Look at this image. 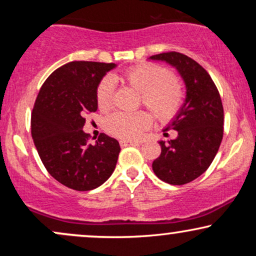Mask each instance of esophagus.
I'll return each mask as SVG.
<instances>
[{
	"label": "esophagus",
	"mask_w": 256,
	"mask_h": 256,
	"mask_svg": "<svg viewBox=\"0 0 256 256\" xmlns=\"http://www.w3.org/2000/svg\"><path fill=\"white\" fill-rule=\"evenodd\" d=\"M137 144H140V142H138V140H120V146H137Z\"/></svg>",
	"instance_id": "esophagus-1"
}]
</instances>
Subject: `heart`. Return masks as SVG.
I'll list each match as a JSON object with an SVG mask.
<instances>
[{
    "label": "heart",
    "instance_id": "1",
    "mask_svg": "<svg viewBox=\"0 0 256 256\" xmlns=\"http://www.w3.org/2000/svg\"><path fill=\"white\" fill-rule=\"evenodd\" d=\"M112 80L128 85L140 92L143 104L161 122L172 119L183 104L180 83L158 64H138L122 74L113 76ZM112 80L110 78L104 79L96 91V102L101 110H108L112 106ZM150 122V116L146 112H119L107 119V130L119 138L134 140L140 137Z\"/></svg>",
    "mask_w": 256,
    "mask_h": 256
}]
</instances>
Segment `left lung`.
Listing matches in <instances>:
<instances>
[{"instance_id":"1","label":"left lung","mask_w":256,"mask_h":256,"mask_svg":"<svg viewBox=\"0 0 256 256\" xmlns=\"http://www.w3.org/2000/svg\"><path fill=\"white\" fill-rule=\"evenodd\" d=\"M148 60L168 64L185 85L183 104L165 128L177 131V137L158 140L161 154L152 161V171L165 183H190L210 167L222 143L224 110L219 91L204 67L186 55L170 52Z\"/></svg>"}]
</instances>
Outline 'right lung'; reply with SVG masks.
I'll return each instance as SVG.
<instances>
[{
    "instance_id": "add662e5",
    "label": "right lung",
    "mask_w": 256,
    "mask_h": 256,
    "mask_svg": "<svg viewBox=\"0 0 256 256\" xmlns=\"http://www.w3.org/2000/svg\"><path fill=\"white\" fill-rule=\"evenodd\" d=\"M118 64L73 61L46 78L31 116V134L46 171L78 192L96 189L116 170L120 152L116 138L101 134L94 144L83 131L85 116L98 110L96 91Z\"/></svg>"
}]
</instances>
